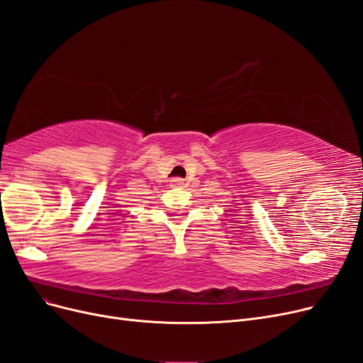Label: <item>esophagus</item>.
<instances>
[{"label": "esophagus", "mask_w": 363, "mask_h": 363, "mask_svg": "<svg viewBox=\"0 0 363 363\" xmlns=\"http://www.w3.org/2000/svg\"><path fill=\"white\" fill-rule=\"evenodd\" d=\"M181 185H184V179H181V178H172L170 179V186L173 188V186H181Z\"/></svg>", "instance_id": "esophagus-1"}]
</instances>
